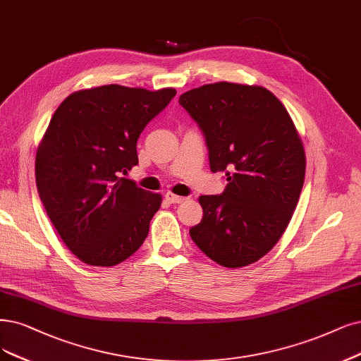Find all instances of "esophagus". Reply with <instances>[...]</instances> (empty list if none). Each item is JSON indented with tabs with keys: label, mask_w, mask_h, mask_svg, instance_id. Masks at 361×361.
<instances>
[{
	"label": "esophagus",
	"mask_w": 361,
	"mask_h": 361,
	"mask_svg": "<svg viewBox=\"0 0 361 361\" xmlns=\"http://www.w3.org/2000/svg\"><path fill=\"white\" fill-rule=\"evenodd\" d=\"M165 197H166V201L169 204H181V202L185 201L184 196H177V195H173V193H166Z\"/></svg>",
	"instance_id": "esophagus-1"
}]
</instances>
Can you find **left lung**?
<instances>
[{"instance_id": "8db88e82", "label": "left lung", "mask_w": 361, "mask_h": 361, "mask_svg": "<svg viewBox=\"0 0 361 361\" xmlns=\"http://www.w3.org/2000/svg\"><path fill=\"white\" fill-rule=\"evenodd\" d=\"M178 102L204 133L211 171L228 181L221 195L199 197L204 217L190 229L193 243L224 268L255 263L283 236L303 188L296 126L262 86L204 85Z\"/></svg>"}]
</instances>
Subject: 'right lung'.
Listing matches in <instances>:
<instances>
[{
  "instance_id": "obj_1",
  "label": "right lung",
  "mask_w": 361,
  "mask_h": 361,
  "mask_svg": "<svg viewBox=\"0 0 361 361\" xmlns=\"http://www.w3.org/2000/svg\"><path fill=\"white\" fill-rule=\"evenodd\" d=\"M176 93L106 85L71 93L51 116L37 150V189L62 241L83 263H122L149 235L162 196L122 176L138 165L141 132Z\"/></svg>"
}]
</instances>
